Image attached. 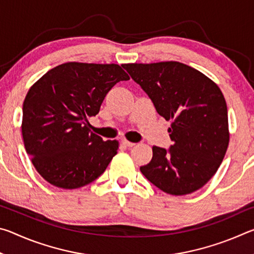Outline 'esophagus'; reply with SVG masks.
Returning <instances> with one entry per match:
<instances>
[{"label":"esophagus","instance_id":"34e87169","mask_svg":"<svg viewBox=\"0 0 254 254\" xmlns=\"http://www.w3.org/2000/svg\"><path fill=\"white\" fill-rule=\"evenodd\" d=\"M122 144L126 145V147H127V148H131V147H133V145H134L135 143L130 142V141H127V140H123V141H122Z\"/></svg>","mask_w":254,"mask_h":254}]
</instances>
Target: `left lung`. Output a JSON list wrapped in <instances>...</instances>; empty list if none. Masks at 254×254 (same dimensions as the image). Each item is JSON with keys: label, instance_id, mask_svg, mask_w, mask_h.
<instances>
[{"label": "left lung", "instance_id": "obj_1", "mask_svg": "<svg viewBox=\"0 0 254 254\" xmlns=\"http://www.w3.org/2000/svg\"><path fill=\"white\" fill-rule=\"evenodd\" d=\"M123 68L152 101L159 115L171 121L174 144L154 147L140 167L150 183L170 195H187L216 173L229 145L225 98L200 71L178 62L126 64Z\"/></svg>", "mask_w": 254, "mask_h": 254}]
</instances>
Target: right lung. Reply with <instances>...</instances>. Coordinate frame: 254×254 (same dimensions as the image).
<instances>
[{
    "label": "right lung",
    "instance_id": "right-lung-1",
    "mask_svg": "<svg viewBox=\"0 0 254 254\" xmlns=\"http://www.w3.org/2000/svg\"><path fill=\"white\" fill-rule=\"evenodd\" d=\"M130 77L121 66L66 63L34 84L22 107V136L34 168L56 187L75 189L104 173L118 153L117 140L89 131L113 86Z\"/></svg>",
    "mask_w": 254,
    "mask_h": 254
}]
</instances>
